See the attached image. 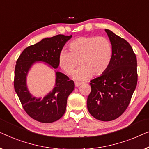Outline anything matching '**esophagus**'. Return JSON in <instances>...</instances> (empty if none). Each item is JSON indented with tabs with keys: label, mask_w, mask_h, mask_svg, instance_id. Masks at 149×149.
Returning <instances> with one entry per match:
<instances>
[{
	"label": "esophagus",
	"mask_w": 149,
	"mask_h": 149,
	"mask_svg": "<svg viewBox=\"0 0 149 149\" xmlns=\"http://www.w3.org/2000/svg\"><path fill=\"white\" fill-rule=\"evenodd\" d=\"M81 84H82V83L79 82V81H75V86H76V87H78Z\"/></svg>",
	"instance_id": "obj_1"
}]
</instances>
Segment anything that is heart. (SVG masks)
Masks as SVG:
<instances>
[{"label": "heart", "mask_w": 149, "mask_h": 149, "mask_svg": "<svg viewBox=\"0 0 149 149\" xmlns=\"http://www.w3.org/2000/svg\"><path fill=\"white\" fill-rule=\"evenodd\" d=\"M70 51L63 50L58 54V65L68 75L77 67L76 60L81 65L74 77L79 81L86 80L95 75L104 73L109 66L113 55L112 46L105 37L89 36L75 39L70 45Z\"/></svg>", "instance_id": "1"}]
</instances>
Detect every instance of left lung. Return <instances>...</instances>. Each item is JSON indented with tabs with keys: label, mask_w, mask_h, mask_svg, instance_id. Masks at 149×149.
I'll return each mask as SVG.
<instances>
[{
	"label": "left lung",
	"mask_w": 149,
	"mask_h": 149,
	"mask_svg": "<svg viewBox=\"0 0 149 149\" xmlns=\"http://www.w3.org/2000/svg\"><path fill=\"white\" fill-rule=\"evenodd\" d=\"M113 49L109 66L90 83L87 108L95 119L114 120L126 109L137 85V60L130 45L105 29Z\"/></svg>",
	"instance_id": "8db88e82"
}]
</instances>
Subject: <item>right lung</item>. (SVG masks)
I'll return each mask as SVG.
<instances>
[{"label":"right lung","instance_id":"add662e5","mask_svg":"<svg viewBox=\"0 0 149 149\" xmlns=\"http://www.w3.org/2000/svg\"><path fill=\"white\" fill-rule=\"evenodd\" d=\"M72 36L58 34L45 38L24 50L16 62L14 88L27 114L42 123H52L59 119L66 110L68 97L74 90L73 80L63 73L55 71L53 89L43 98H37L30 93L27 75L33 65L43 62L53 69L58 67V54Z\"/></svg>","mask_w":149,"mask_h":149}]
</instances>
